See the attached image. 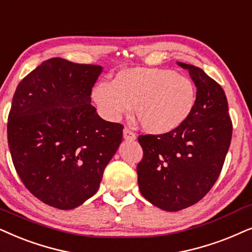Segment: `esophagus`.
Masks as SVG:
<instances>
[{"instance_id": "esophagus-1", "label": "esophagus", "mask_w": 252, "mask_h": 252, "mask_svg": "<svg viewBox=\"0 0 252 252\" xmlns=\"http://www.w3.org/2000/svg\"><path fill=\"white\" fill-rule=\"evenodd\" d=\"M124 139H125V140H135L136 135L129 128L125 127V128H124Z\"/></svg>"}]
</instances>
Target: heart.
Masks as SVG:
<instances>
[{"mask_svg": "<svg viewBox=\"0 0 252 252\" xmlns=\"http://www.w3.org/2000/svg\"><path fill=\"white\" fill-rule=\"evenodd\" d=\"M91 98L104 118L116 122L134 114L147 133L162 135L181 127L193 112L197 91L190 78L165 68L133 67L98 82Z\"/></svg>", "mask_w": 252, "mask_h": 252, "instance_id": "b5f03b06", "label": "heart"}]
</instances>
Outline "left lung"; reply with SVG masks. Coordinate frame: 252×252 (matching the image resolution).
Masks as SVG:
<instances>
[{"instance_id": "left-lung-1", "label": "left lung", "mask_w": 252, "mask_h": 252, "mask_svg": "<svg viewBox=\"0 0 252 252\" xmlns=\"http://www.w3.org/2000/svg\"><path fill=\"white\" fill-rule=\"evenodd\" d=\"M177 64L189 70L197 88L193 112L172 132L138 139L143 149L136 168L140 192L168 212L184 210L207 194L220 175L233 133L220 84L200 68Z\"/></svg>"}]
</instances>
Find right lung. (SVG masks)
Listing matches in <instances>:
<instances>
[{"instance_id":"right-lung-1","label":"right lung","mask_w":252,"mask_h":252,"mask_svg":"<svg viewBox=\"0 0 252 252\" xmlns=\"http://www.w3.org/2000/svg\"><path fill=\"white\" fill-rule=\"evenodd\" d=\"M103 67L61 58L22 80L8 118L16 171L29 191L59 210H73L99 188L118 150L124 126L100 118L91 89Z\"/></svg>"}]
</instances>
